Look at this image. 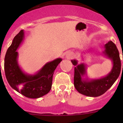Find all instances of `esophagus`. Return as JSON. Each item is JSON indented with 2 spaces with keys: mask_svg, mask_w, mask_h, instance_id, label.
Returning <instances> with one entry per match:
<instances>
[{
  "mask_svg": "<svg viewBox=\"0 0 123 123\" xmlns=\"http://www.w3.org/2000/svg\"><path fill=\"white\" fill-rule=\"evenodd\" d=\"M74 56V55L73 53L69 52L66 55V58H67V59H71L72 58H73Z\"/></svg>",
  "mask_w": 123,
  "mask_h": 123,
  "instance_id": "34e87169",
  "label": "esophagus"
}]
</instances>
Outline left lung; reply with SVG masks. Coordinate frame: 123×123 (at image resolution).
Segmentation results:
<instances>
[{"label":"left lung","mask_w":123,"mask_h":123,"mask_svg":"<svg viewBox=\"0 0 123 123\" xmlns=\"http://www.w3.org/2000/svg\"><path fill=\"white\" fill-rule=\"evenodd\" d=\"M104 54L112 61L113 68L107 76L100 79L89 80L82 78L86 74V65L84 63L78 65V61L71 60L74 67V85L76 89L81 94L89 97H98L108 91L119 77L121 71V60L119 51L112 41L105 45Z\"/></svg>","instance_id":"left-lung-1"}]
</instances>
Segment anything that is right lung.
<instances>
[{
    "label": "right lung",
    "mask_w": 123,
    "mask_h": 123,
    "mask_svg": "<svg viewBox=\"0 0 123 123\" xmlns=\"http://www.w3.org/2000/svg\"><path fill=\"white\" fill-rule=\"evenodd\" d=\"M23 38L24 31L21 30L6 51L4 63L5 76L10 86L24 96L31 98H39L50 91L54 71L62 59L56 58L47 63L35 74H25L18 65L17 52Z\"/></svg>",
    "instance_id": "right-lung-1"
}]
</instances>
